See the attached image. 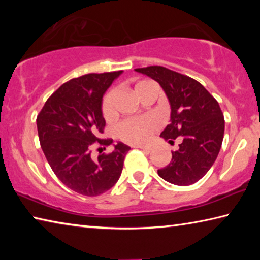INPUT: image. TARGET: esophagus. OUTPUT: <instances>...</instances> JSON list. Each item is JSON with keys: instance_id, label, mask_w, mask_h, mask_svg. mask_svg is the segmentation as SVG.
I'll return each mask as SVG.
<instances>
[{"instance_id": "34e87169", "label": "esophagus", "mask_w": 260, "mask_h": 260, "mask_svg": "<svg viewBox=\"0 0 260 260\" xmlns=\"http://www.w3.org/2000/svg\"><path fill=\"white\" fill-rule=\"evenodd\" d=\"M135 148H139L141 150L147 152V153H150L152 151V148L151 147H144V146H135Z\"/></svg>"}]
</instances>
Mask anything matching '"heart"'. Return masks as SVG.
<instances>
[{
	"label": "heart",
	"mask_w": 260,
	"mask_h": 260,
	"mask_svg": "<svg viewBox=\"0 0 260 260\" xmlns=\"http://www.w3.org/2000/svg\"><path fill=\"white\" fill-rule=\"evenodd\" d=\"M134 93L141 100L144 101L149 95L156 93V85L151 81L143 80L138 81L133 86ZM118 93L117 90H109L102 101V114L105 119H112L116 116V102ZM160 127V120L157 117L147 116L141 118H131L120 122L117 127V135L121 141L133 144V146H142L150 142L155 132Z\"/></svg>",
	"instance_id": "heart-1"
}]
</instances>
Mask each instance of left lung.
Here are the masks:
<instances>
[{
    "label": "left lung",
    "mask_w": 260,
    "mask_h": 260,
    "mask_svg": "<svg viewBox=\"0 0 260 260\" xmlns=\"http://www.w3.org/2000/svg\"><path fill=\"white\" fill-rule=\"evenodd\" d=\"M159 83L171 107L170 124L160 136L181 139L172 160L158 175L177 186H189L208 173L221 148L225 120L219 103L199 81L162 67L135 69Z\"/></svg>",
    "instance_id": "1"
}]
</instances>
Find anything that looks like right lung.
Instances as JSON below:
<instances>
[{
  "mask_svg": "<svg viewBox=\"0 0 260 260\" xmlns=\"http://www.w3.org/2000/svg\"><path fill=\"white\" fill-rule=\"evenodd\" d=\"M121 73H90L63 83L37 118L39 140L51 170L65 186L81 195L99 196L111 189L131 149L119 142L109 155L91 158L95 146L105 149L112 143L111 139H100L105 126L102 101Z\"/></svg>",
  "mask_w": 260,
  "mask_h": 260,
  "instance_id": "right-lung-1",
  "label": "right lung"
}]
</instances>
